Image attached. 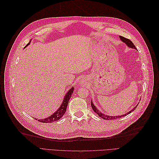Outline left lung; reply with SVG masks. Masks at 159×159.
I'll return each mask as SVG.
<instances>
[{"label":"left lung","instance_id":"1","mask_svg":"<svg viewBox=\"0 0 159 159\" xmlns=\"http://www.w3.org/2000/svg\"><path fill=\"white\" fill-rule=\"evenodd\" d=\"M119 38H120V39L121 40V41H123V42L125 43V44L127 45V46H128V47L131 48L136 49V48H135V46H134V45L133 44V43L131 40H129L128 38H125V37L121 36H119ZM91 107H92L93 110L94 111H95L96 113H97V114L99 115V116L100 117H102V119H106V120H113V119H116L121 118V117H124V116H126L127 115H128V114H129V113H131V112H133V111H134V109H136V107L138 106V105H137L136 106L134 107L132 110H131V111H130L129 112L127 113L126 114H125V115H118V116H108V115H104V114H103V113H102V112H100L97 109V107H95V105H93V102H91Z\"/></svg>","mask_w":159,"mask_h":159}]
</instances>
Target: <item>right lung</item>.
I'll return each mask as SVG.
<instances>
[{"label":"right lung","mask_w":159,"mask_h":159,"mask_svg":"<svg viewBox=\"0 0 159 159\" xmlns=\"http://www.w3.org/2000/svg\"><path fill=\"white\" fill-rule=\"evenodd\" d=\"M29 44H30V42L28 43V44H27L25 47H26ZM74 90V88H71L68 91V93H66V95H65V97L64 98V101L62 102V103L61 104V106L59 107V109H57L55 113H53L48 117L45 118V119H39L38 120V121H40L41 123H52L54 121H57V120L60 119L66 111V108H67V106H68V102H69L70 98L71 97V95L73 94Z\"/></svg>","instance_id":"obj_1"}]
</instances>
